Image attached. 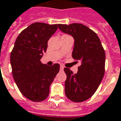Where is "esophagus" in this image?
<instances>
[{
  "label": "esophagus",
  "instance_id": "34e87169",
  "mask_svg": "<svg viewBox=\"0 0 121 121\" xmlns=\"http://www.w3.org/2000/svg\"><path fill=\"white\" fill-rule=\"evenodd\" d=\"M60 70H63V69H64V66L62 65H60Z\"/></svg>",
  "mask_w": 121,
  "mask_h": 121
}]
</instances>
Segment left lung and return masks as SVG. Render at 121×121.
Returning <instances> with one entry per match:
<instances>
[{"instance_id": "8db88e82", "label": "left lung", "mask_w": 121, "mask_h": 121, "mask_svg": "<svg viewBox=\"0 0 121 121\" xmlns=\"http://www.w3.org/2000/svg\"><path fill=\"white\" fill-rule=\"evenodd\" d=\"M60 30L74 39L72 58L81 62L78 72L65 68L66 96L74 102L90 98L100 84L105 74V54L100 39L94 31L81 24H59Z\"/></svg>"}]
</instances>
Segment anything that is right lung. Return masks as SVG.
<instances>
[{
	"instance_id": "1",
	"label": "right lung",
	"mask_w": 121,
	"mask_h": 121,
	"mask_svg": "<svg viewBox=\"0 0 121 121\" xmlns=\"http://www.w3.org/2000/svg\"><path fill=\"white\" fill-rule=\"evenodd\" d=\"M56 24L35 22L17 36L10 55L12 75L22 94L33 101L45 100L60 65L47 66L40 61L47 42L55 33Z\"/></svg>"
}]
</instances>
